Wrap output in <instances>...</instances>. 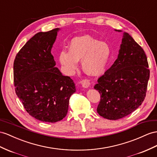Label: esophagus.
Instances as JSON below:
<instances>
[{"label": "esophagus", "mask_w": 157, "mask_h": 157, "mask_svg": "<svg viewBox=\"0 0 157 157\" xmlns=\"http://www.w3.org/2000/svg\"><path fill=\"white\" fill-rule=\"evenodd\" d=\"M80 83H81L82 87H85V88H87L88 87H89V86H90V82L89 80L87 79H83L82 81L81 82H80Z\"/></svg>", "instance_id": "obj_1"}]
</instances>
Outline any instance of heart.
Here are the masks:
<instances>
[{"label": "heart", "instance_id": "1", "mask_svg": "<svg viewBox=\"0 0 157 157\" xmlns=\"http://www.w3.org/2000/svg\"><path fill=\"white\" fill-rule=\"evenodd\" d=\"M110 56L111 48L107 43L84 35L72 39L69 51L62 50L59 59L67 74H74L78 61L82 60L84 73L90 76H98L105 71Z\"/></svg>", "mask_w": 157, "mask_h": 157}]
</instances>
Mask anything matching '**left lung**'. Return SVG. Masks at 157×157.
Instances as JSON below:
<instances>
[{"label":"left lung","mask_w":157,"mask_h":157,"mask_svg":"<svg viewBox=\"0 0 157 157\" xmlns=\"http://www.w3.org/2000/svg\"><path fill=\"white\" fill-rule=\"evenodd\" d=\"M148 67L143 48L124 33L117 59L94 86L101 95L97 108L99 115L117 120L137 109L146 96L150 76Z\"/></svg>","instance_id":"8db88e82"}]
</instances>
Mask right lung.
<instances>
[{
	"mask_svg": "<svg viewBox=\"0 0 157 157\" xmlns=\"http://www.w3.org/2000/svg\"><path fill=\"white\" fill-rule=\"evenodd\" d=\"M59 30L36 34L14 62L16 94L29 115L46 123L66 117L70 96L75 92L74 81L55 67L51 54Z\"/></svg>",
	"mask_w": 157,
	"mask_h": 157,
	"instance_id": "1",
	"label": "right lung"
}]
</instances>
